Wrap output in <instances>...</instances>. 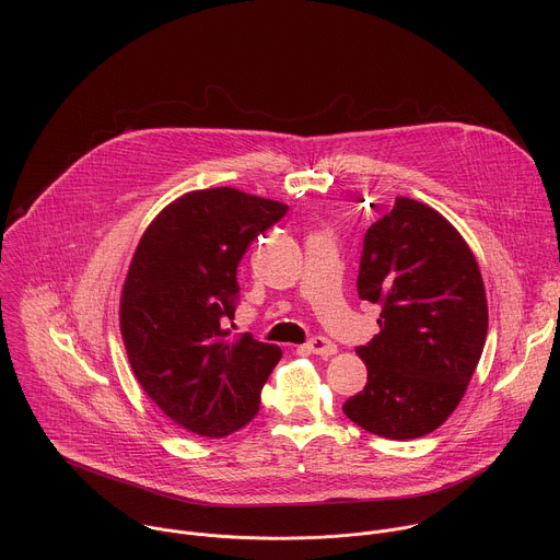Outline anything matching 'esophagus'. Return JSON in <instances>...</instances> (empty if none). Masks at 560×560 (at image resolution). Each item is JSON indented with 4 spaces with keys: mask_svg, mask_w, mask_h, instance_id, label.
<instances>
[{
    "mask_svg": "<svg viewBox=\"0 0 560 560\" xmlns=\"http://www.w3.org/2000/svg\"><path fill=\"white\" fill-rule=\"evenodd\" d=\"M307 350L314 352V354H318V357H332V354H337V346H335L330 339H326V337H314V339H310Z\"/></svg>",
    "mask_w": 560,
    "mask_h": 560,
    "instance_id": "obj_1",
    "label": "esophagus"
}]
</instances>
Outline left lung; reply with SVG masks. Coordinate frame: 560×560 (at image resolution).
Here are the masks:
<instances>
[{"label": "left lung", "instance_id": "obj_1", "mask_svg": "<svg viewBox=\"0 0 560 560\" xmlns=\"http://www.w3.org/2000/svg\"><path fill=\"white\" fill-rule=\"evenodd\" d=\"M357 290L381 305V332L357 348L368 383L346 401V417L394 441L434 432L460 404L488 337L469 246L434 208L396 197L365 232Z\"/></svg>", "mask_w": 560, "mask_h": 560}]
</instances>
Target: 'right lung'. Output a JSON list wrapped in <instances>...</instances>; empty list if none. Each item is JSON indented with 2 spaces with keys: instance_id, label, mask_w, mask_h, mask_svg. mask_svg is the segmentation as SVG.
Instances as JSON below:
<instances>
[{
  "instance_id": "obj_1",
  "label": "right lung",
  "mask_w": 560,
  "mask_h": 560,
  "mask_svg": "<svg viewBox=\"0 0 560 560\" xmlns=\"http://www.w3.org/2000/svg\"><path fill=\"white\" fill-rule=\"evenodd\" d=\"M285 203L236 188L186 192L145 228L130 261L119 326L130 368L171 421L221 439L250 423L281 348L230 341L236 266Z\"/></svg>"
}]
</instances>
